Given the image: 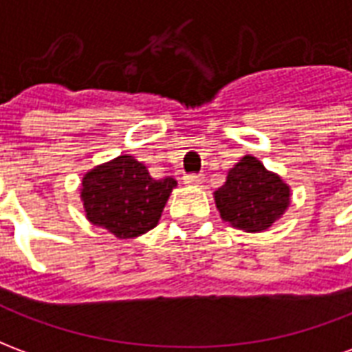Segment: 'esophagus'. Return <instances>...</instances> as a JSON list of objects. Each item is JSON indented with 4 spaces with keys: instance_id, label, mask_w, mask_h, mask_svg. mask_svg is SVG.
Wrapping results in <instances>:
<instances>
[{
    "instance_id": "34e87169",
    "label": "esophagus",
    "mask_w": 352,
    "mask_h": 352,
    "mask_svg": "<svg viewBox=\"0 0 352 352\" xmlns=\"http://www.w3.org/2000/svg\"><path fill=\"white\" fill-rule=\"evenodd\" d=\"M184 184H201L204 181V177L199 175V173H188V175L183 177Z\"/></svg>"
}]
</instances>
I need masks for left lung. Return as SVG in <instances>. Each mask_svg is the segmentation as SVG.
Returning a JSON list of instances; mask_svg holds the SVG:
<instances>
[{"mask_svg": "<svg viewBox=\"0 0 352 352\" xmlns=\"http://www.w3.org/2000/svg\"><path fill=\"white\" fill-rule=\"evenodd\" d=\"M290 188L254 156H243L228 171L226 183L214 192L217 209L232 226L262 232L285 213Z\"/></svg>", "mask_w": 352, "mask_h": 352, "instance_id": "1", "label": "left lung"}]
</instances>
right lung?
Returning a JSON list of instances; mask_svg holds the SVG:
<instances>
[{"instance_id":"right-lung-1","label":"right lung","mask_w":352,"mask_h":352,"mask_svg":"<svg viewBox=\"0 0 352 352\" xmlns=\"http://www.w3.org/2000/svg\"><path fill=\"white\" fill-rule=\"evenodd\" d=\"M175 186L173 177L153 179L141 162L124 154L82 177L80 198L88 221L120 239H130L158 224Z\"/></svg>"}]
</instances>
